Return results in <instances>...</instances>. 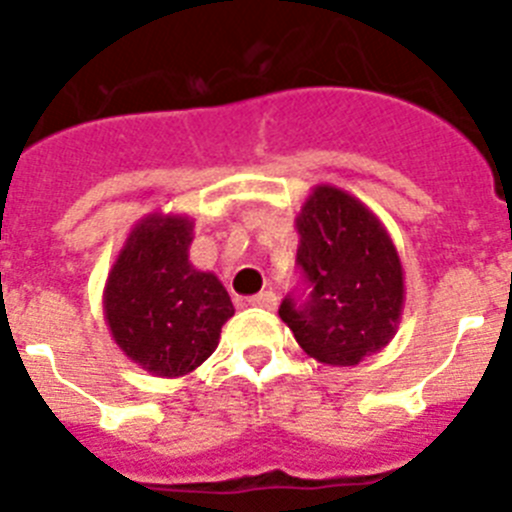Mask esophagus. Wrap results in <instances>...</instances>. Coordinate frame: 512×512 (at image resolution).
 <instances>
[{"label":"esophagus","instance_id":"esophagus-1","mask_svg":"<svg viewBox=\"0 0 512 512\" xmlns=\"http://www.w3.org/2000/svg\"><path fill=\"white\" fill-rule=\"evenodd\" d=\"M246 302L251 307H264V310H274V307H277V292L266 289V292H259V295L248 297Z\"/></svg>","mask_w":512,"mask_h":512}]
</instances>
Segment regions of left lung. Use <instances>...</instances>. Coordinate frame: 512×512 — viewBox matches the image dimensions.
Here are the masks:
<instances>
[{"instance_id":"8db88e82","label":"left lung","mask_w":512,"mask_h":512,"mask_svg":"<svg viewBox=\"0 0 512 512\" xmlns=\"http://www.w3.org/2000/svg\"><path fill=\"white\" fill-rule=\"evenodd\" d=\"M297 264L312 292L284 300L279 318L307 356L356 366L395 338L405 307V271L387 228L359 197L318 184L295 217Z\"/></svg>"}]
</instances>
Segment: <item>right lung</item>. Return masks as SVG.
Instances as JSON below:
<instances>
[{
  "instance_id": "add662e5",
  "label": "right lung",
  "mask_w": 512,
  "mask_h": 512,
  "mask_svg": "<svg viewBox=\"0 0 512 512\" xmlns=\"http://www.w3.org/2000/svg\"><path fill=\"white\" fill-rule=\"evenodd\" d=\"M192 241V217L151 212L128 233L104 284L112 341L153 377L194 372L235 315L223 282L189 261Z\"/></svg>"
}]
</instances>
